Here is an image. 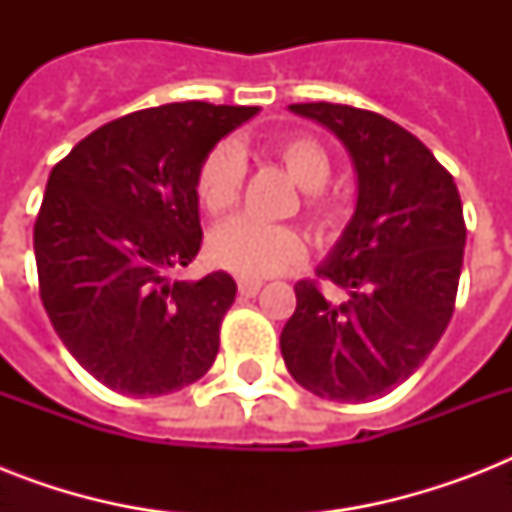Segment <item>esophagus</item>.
Here are the masks:
<instances>
[{"label":"esophagus","instance_id":"esophagus-1","mask_svg":"<svg viewBox=\"0 0 512 512\" xmlns=\"http://www.w3.org/2000/svg\"><path fill=\"white\" fill-rule=\"evenodd\" d=\"M260 287H263L260 279H239V292L244 297H255L260 292Z\"/></svg>","mask_w":512,"mask_h":512}]
</instances>
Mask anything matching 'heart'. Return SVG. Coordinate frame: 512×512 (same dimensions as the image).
<instances>
[{"instance_id": "b5f03b06", "label": "heart", "mask_w": 512, "mask_h": 512, "mask_svg": "<svg viewBox=\"0 0 512 512\" xmlns=\"http://www.w3.org/2000/svg\"><path fill=\"white\" fill-rule=\"evenodd\" d=\"M271 154L305 188V212L313 223L332 225L340 220L342 207L321 185L329 180L332 159L319 140L308 135H289L276 140ZM244 180V159L233 143H220L209 151L196 172V199L209 215H223L236 204ZM209 255L217 265L239 273L244 279H263L289 271L305 255V241L287 225L257 223L252 217H233L217 225L209 236Z\"/></svg>"}]
</instances>
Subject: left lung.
Wrapping results in <instances>:
<instances>
[{"mask_svg":"<svg viewBox=\"0 0 512 512\" xmlns=\"http://www.w3.org/2000/svg\"><path fill=\"white\" fill-rule=\"evenodd\" d=\"M329 127L358 175L356 215L319 265L297 281L281 356L305 390L340 404L372 401L409 380L449 327L465 255L454 177L385 116L340 103H295Z\"/></svg>","mask_w":512,"mask_h":512,"instance_id":"left-lung-1","label":"left lung"}]
</instances>
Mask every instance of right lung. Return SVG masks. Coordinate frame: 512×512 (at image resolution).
Masks as SVG:
<instances>
[{
	"instance_id": "add662e5",
	"label": "right lung",
	"mask_w": 512,
	"mask_h": 512,
	"mask_svg": "<svg viewBox=\"0 0 512 512\" xmlns=\"http://www.w3.org/2000/svg\"><path fill=\"white\" fill-rule=\"evenodd\" d=\"M257 106L167 103L103 124L50 172L34 223L39 295L68 353L124 396H167L215 364L225 271L175 281L201 247L196 172Z\"/></svg>"
}]
</instances>
